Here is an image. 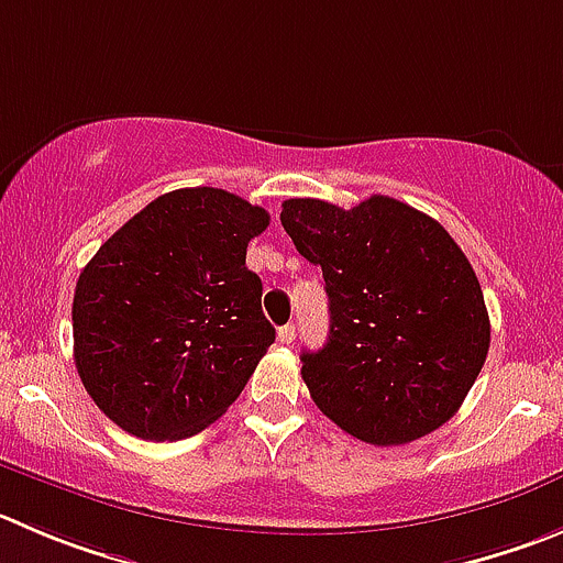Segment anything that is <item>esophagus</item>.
<instances>
[{"mask_svg":"<svg viewBox=\"0 0 563 563\" xmlns=\"http://www.w3.org/2000/svg\"><path fill=\"white\" fill-rule=\"evenodd\" d=\"M292 340H296V325H292V323L282 325V329H278V342H285V345H290Z\"/></svg>","mask_w":563,"mask_h":563,"instance_id":"esophagus-1","label":"esophagus"}]
</instances>
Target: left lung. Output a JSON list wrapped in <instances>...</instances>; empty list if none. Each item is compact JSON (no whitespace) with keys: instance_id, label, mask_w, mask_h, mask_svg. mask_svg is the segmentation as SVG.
Returning <instances> with one entry per match:
<instances>
[{"instance_id":"obj_1","label":"left lung","mask_w":563,"mask_h":563,"mask_svg":"<svg viewBox=\"0 0 563 563\" xmlns=\"http://www.w3.org/2000/svg\"><path fill=\"white\" fill-rule=\"evenodd\" d=\"M282 227L320 265L329 340L301 353L318 409L351 437L393 448L451 420L489 353L473 265L426 212L371 196L353 210L290 198Z\"/></svg>"}]
</instances>
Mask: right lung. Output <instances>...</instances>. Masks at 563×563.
<instances>
[{
  "label": "right lung",
  "mask_w": 563,
  "mask_h": 563,
  "mask_svg": "<svg viewBox=\"0 0 563 563\" xmlns=\"http://www.w3.org/2000/svg\"><path fill=\"white\" fill-rule=\"evenodd\" d=\"M262 207L218 187H181L143 207L82 267L74 362L93 404L126 433L185 439L243 393L276 340L249 240Z\"/></svg>",
  "instance_id": "add662e5"
}]
</instances>
